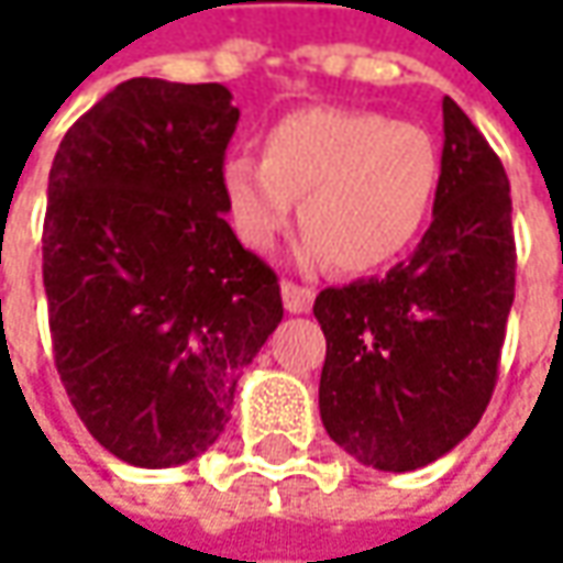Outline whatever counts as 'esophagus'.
<instances>
[{"mask_svg": "<svg viewBox=\"0 0 563 563\" xmlns=\"http://www.w3.org/2000/svg\"><path fill=\"white\" fill-rule=\"evenodd\" d=\"M316 294L310 288H300L294 282H282V300H285V310L288 313H310Z\"/></svg>", "mask_w": 563, "mask_h": 563, "instance_id": "34e87169", "label": "esophagus"}]
</instances>
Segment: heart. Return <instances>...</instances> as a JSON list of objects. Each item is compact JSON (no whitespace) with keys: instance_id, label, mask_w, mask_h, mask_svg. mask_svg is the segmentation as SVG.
I'll return each mask as SVG.
<instances>
[{"instance_id":"heart-1","label":"heart","mask_w":563,"mask_h":563,"mask_svg":"<svg viewBox=\"0 0 563 563\" xmlns=\"http://www.w3.org/2000/svg\"><path fill=\"white\" fill-rule=\"evenodd\" d=\"M439 175L435 141L417 124L369 109L307 106L266 128L263 159H225L219 185L231 228L250 250L275 247L303 200L297 263L366 275L417 244Z\"/></svg>"}]
</instances>
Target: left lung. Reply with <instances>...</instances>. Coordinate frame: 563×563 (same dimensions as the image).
<instances>
[{"mask_svg": "<svg viewBox=\"0 0 563 563\" xmlns=\"http://www.w3.org/2000/svg\"><path fill=\"white\" fill-rule=\"evenodd\" d=\"M432 225L385 278L316 297L325 332L319 417L360 464L407 473L444 457L486 413L514 303L510 185L476 124L442 99Z\"/></svg>", "mask_w": 563, "mask_h": 563, "instance_id": "obj_1", "label": "left lung"}]
</instances>
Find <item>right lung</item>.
Masks as SVG:
<instances>
[{"label":"right lung","instance_id":"add662e5","mask_svg":"<svg viewBox=\"0 0 563 563\" xmlns=\"http://www.w3.org/2000/svg\"><path fill=\"white\" fill-rule=\"evenodd\" d=\"M238 119L222 84L131 77L53 159L55 369L90 435L131 466L200 457L285 313L275 272L225 222L219 175Z\"/></svg>","mask_w":563,"mask_h":563}]
</instances>
